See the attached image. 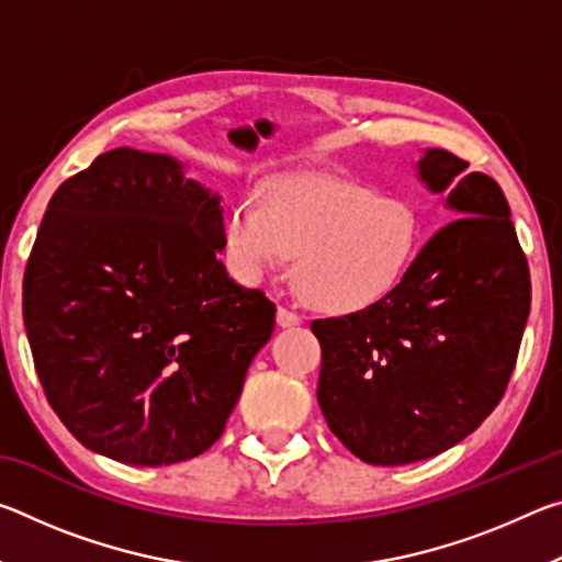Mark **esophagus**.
<instances>
[{
  "instance_id": "1",
  "label": "esophagus",
  "mask_w": 562,
  "mask_h": 562,
  "mask_svg": "<svg viewBox=\"0 0 562 562\" xmlns=\"http://www.w3.org/2000/svg\"><path fill=\"white\" fill-rule=\"evenodd\" d=\"M302 322V315L297 310H290V307H284V304H280L278 307V325L280 327H294V325H300Z\"/></svg>"
}]
</instances>
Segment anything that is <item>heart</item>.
I'll use <instances>...</instances> for the list:
<instances>
[{"label": "heart", "instance_id": "obj_1", "mask_svg": "<svg viewBox=\"0 0 562 562\" xmlns=\"http://www.w3.org/2000/svg\"><path fill=\"white\" fill-rule=\"evenodd\" d=\"M225 240L247 278L294 255V280L325 310L351 312L392 292L414 262L422 221L402 193L329 176H284L243 198Z\"/></svg>", "mask_w": 562, "mask_h": 562}]
</instances>
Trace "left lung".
I'll return each instance as SVG.
<instances>
[{
	"label": "left lung",
	"instance_id": "obj_1",
	"mask_svg": "<svg viewBox=\"0 0 562 562\" xmlns=\"http://www.w3.org/2000/svg\"><path fill=\"white\" fill-rule=\"evenodd\" d=\"M418 176L446 193L439 227L382 300L315 319L317 402L331 434L374 465L441 453L506 394L530 312V272L501 186L429 148Z\"/></svg>",
	"mask_w": 562,
	"mask_h": 562
}]
</instances>
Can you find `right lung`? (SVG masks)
Listing matches in <instances>:
<instances>
[{"label":"right lung","mask_w":562,"mask_h":562,"mask_svg":"<svg viewBox=\"0 0 562 562\" xmlns=\"http://www.w3.org/2000/svg\"><path fill=\"white\" fill-rule=\"evenodd\" d=\"M221 198L116 148L64 180L24 270L46 402L87 449L170 465L221 439L274 304L227 278Z\"/></svg>","instance_id":"obj_1"}]
</instances>
